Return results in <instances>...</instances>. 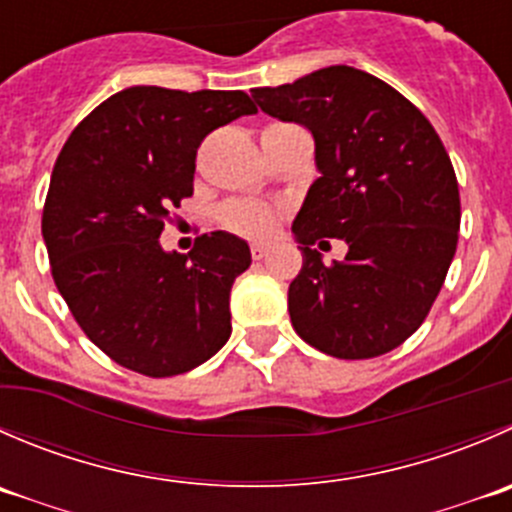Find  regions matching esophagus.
<instances>
[{
  "label": "esophagus",
  "mask_w": 512,
  "mask_h": 512,
  "mask_svg": "<svg viewBox=\"0 0 512 512\" xmlns=\"http://www.w3.org/2000/svg\"><path fill=\"white\" fill-rule=\"evenodd\" d=\"M250 252H252V260H265L270 250H267V245H252Z\"/></svg>",
  "instance_id": "1"
}]
</instances>
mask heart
Returning a JSON list of instances; mask_svg holds the SVG:
<instances>
[{
	"label": "heart",
	"mask_w": 512,
	"mask_h": 512,
	"mask_svg": "<svg viewBox=\"0 0 512 512\" xmlns=\"http://www.w3.org/2000/svg\"><path fill=\"white\" fill-rule=\"evenodd\" d=\"M217 217H220L227 230L235 232V235L250 237V240H265L277 227L275 207L257 200L227 202V205L220 207Z\"/></svg>",
	"instance_id": "heart-1"
}]
</instances>
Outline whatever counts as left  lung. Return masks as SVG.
Returning a JSON list of instances; mask_svg holds the SVG:
<instances>
[{
	"label": "left lung",
	"mask_w": 512,
	"mask_h": 512,
	"mask_svg": "<svg viewBox=\"0 0 512 512\" xmlns=\"http://www.w3.org/2000/svg\"><path fill=\"white\" fill-rule=\"evenodd\" d=\"M252 97L315 137L320 177L292 222L302 250L292 327L340 360L395 350L428 317L458 247V180L438 132L398 89L345 64ZM327 236L348 242L342 263L311 250Z\"/></svg>",
	"instance_id": "8db88e82"
}]
</instances>
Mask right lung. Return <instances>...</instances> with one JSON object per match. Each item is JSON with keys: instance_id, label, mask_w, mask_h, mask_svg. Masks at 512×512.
<instances>
[{"instance_id": "obj_1", "label": "right lung", "mask_w": 512, "mask_h": 512, "mask_svg": "<svg viewBox=\"0 0 512 512\" xmlns=\"http://www.w3.org/2000/svg\"><path fill=\"white\" fill-rule=\"evenodd\" d=\"M245 92L130 87L104 99L64 142L42 212L54 285L84 335L117 365L172 377L230 340V290L250 247L227 232L165 252L172 207L192 197L197 147L255 114Z\"/></svg>"}]
</instances>
